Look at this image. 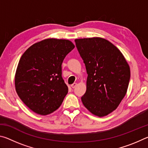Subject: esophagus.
<instances>
[{"instance_id":"obj_1","label":"esophagus","mask_w":148,"mask_h":148,"mask_svg":"<svg viewBox=\"0 0 148 148\" xmlns=\"http://www.w3.org/2000/svg\"><path fill=\"white\" fill-rule=\"evenodd\" d=\"M76 86H77V84L76 83H74V84H72L71 85V87H72V88H75V87H76Z\"/></svg>"}]
</instances>
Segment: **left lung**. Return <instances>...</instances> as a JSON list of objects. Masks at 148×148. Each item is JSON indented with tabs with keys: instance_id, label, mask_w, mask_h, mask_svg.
Listing matches in <instances>:
<instances>
[{
	"instance_id": "left-lung-1",
	"label": "left lung",
	"mask_w": 148,
	"mask_h": 148,
	"mask_svg": "<svg viewBox=\"0 0 148 148\" xmlns=\"http://www.w3.org/2000/svg\"><path fill=\"white\" fill-rule=\"evenodd\" d=\"M87 73L84 106L95 116H106L124 98L131 77L130 67L119 49L100 37L75 40Z\"/></svg>"
}]
</instances>
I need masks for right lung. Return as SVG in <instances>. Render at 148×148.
<instances>
[{
	"label": "right lung",
	"instance_id": "right-lung-1",
	"mask_svg": "<svg viewBox=\"0 0 148 148\" xmlns=\"http://www.w3.org/2000/svg\"><path fill=\"white\" fill-rule=\"evenodd\" d=\"M74 47L69 40L47 38L32 45L22 55L15 75L16 91L35 113L46 116L61 105L69 90L61 65Z\"/></svg>",
	"mask_w": 148,
	"mask_h": 148
}]
</instances>
